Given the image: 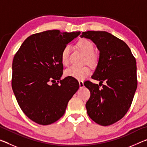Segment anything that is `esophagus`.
<instances>
[{"label":"esophagus","instance_id":"obj_1","mask_svg":"<svg viewBox=\"0 0 147 147\" xmlns=\"http://www.w3.org/2000/svg\"><path fill=\"white\" fill-rule=\"evenodd\" d=\"M78 82H79L80 88H84V82H83L82 80H78Z\"/></svg>","mask_w":147,"mask_h":147}]
</instances>
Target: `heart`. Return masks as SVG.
<instances>
[{
    "label": "heart",
    "instance_id": "1",
    "mask_svg": "<svg viewBox=\"0 0 147 147\" xmlns=\"http://www.w3.org/2000/svg\"><path fill=\"white\" fill-rule=\"evenodd\" d=\"M77 46L86 55V60L89 64H94L96 61V56L93 54L94 52V45L91 41L87 39H82L80 40ZM69 54H70V46H65L62 50L61 54V61L63 65H67L69 63ZM90 73V69L88 66H76L71 65L65 69L64 72L66 76L72 77V78L82 80L86 78Z\"/></svg>",
    "mask_w": 147,
    "mask_h": 147
}]
</instances>
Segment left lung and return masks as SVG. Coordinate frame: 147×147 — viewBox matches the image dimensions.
Listing matches in <instances>:
<instances>
[{"mask_svg": "<svg viewBox=\"0 0 147 147\" xmlns=\"http://www.w3.org/2000/svg\"><path fill=\"white\" fill-rule=\"evenodd\" d=\"M80 37L91 39L100 51L91 76L99 85L89 80L84 84L91 93L87 112L96 123L111 125L126 115L132 102L138 86L136 58L125 42L107 32H84Z\"/></svg>", "mask_w": 147, "mask_h": 147, "instance_id": "obj_1", "label": "left lung"}]
</instances>
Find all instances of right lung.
<instances>
[{
	"label": "right lung",
	"instance_id": "add662e5",
	"mask_svg": "<svg viewBox=\"0 0 147 147\" xmlns=\"http://www.w3.org/2000/svg\"><path fill=\"white\" fill-rule=\"evenodd\" d=\"M80 34L58 30L34 34L15 54L12 89L22 111L35 123L48 125L58 121L78 91V82L67 77L61 80V54L64 47Z\"/></svg>",
	"mask_w": 147,
	"mask_h": 147
}]
</instances>
